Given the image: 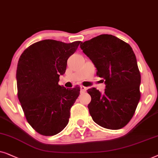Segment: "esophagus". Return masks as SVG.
<instances>
[{
	"mask_svg": "<svg viewBox=\"0 0 158 158\" xmlns=\"http://www.w3.org/2000/svg\"><path fill=\"white\" fill-rule=\"evenodd\" d=\"M80 89H81V92H85L86 90H87V88L84 87V86H81Z\"/></svg>",
	"mask_w": 158,
	"mask_h": 158,
	"instance_id": "obj_1",
	"label": "esophagus"
}]
</instances>
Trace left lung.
Masks as SVG:
<instances>
[{"label": "left lung", "instance_id": "8db88e82", "mask_svg": "<svg viewBox=\"0 0 158 158\" xmlns=\"http://www.w3.org/2000/svg\"><path fill=\"white\" fill-rule=\"evenodd\" d=\"M80 48L106 85L102 94L95 88L87 90L92 98L88 105L90 115L106 129L124 127L133 117L141 97V75L133 50L111 35L81 42Z\"/></svg>", "mask_w": 158, "mask_h": 158}]
</instances>
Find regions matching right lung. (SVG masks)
<instances>
[{
  "mask_svg": "<svg viewBox=\"0 0 158 158\" xmlns=\"http://www.w3.org/2000/svg\"><path fill=\"white\" fill-rule=\"evenodd\" d=\"M80 43L44 40L21 55L16 70L18 98L27 121L42 135H56L68 124L80 88L66 89L58 81Z\"/></svg>",
  "mask_w": 158,
  "mask_h": 158,
  "instance_id": "right-lung-1",
  "label": "right lung"
}]
</instances>
